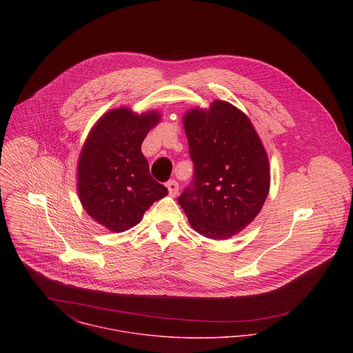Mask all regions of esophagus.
I'll return each mask as SVG.
<instances>
[{"mask_svg":"<svg viewBox=\"0 0 353 353\" xmlns=\"http://www.w3.org/2000/svg\"><path fill=\"white\" fill-rule=\"evenodd\" d=\"M167 189H168V193H170V196L171 197H175L176 194H178V190H179V186H178V182L176 181H168L167 182Z\"/></svg>","mask_w":353,"mask_h":353,"instance_id":"34e87169","label":"esophagus"}]
</instances>
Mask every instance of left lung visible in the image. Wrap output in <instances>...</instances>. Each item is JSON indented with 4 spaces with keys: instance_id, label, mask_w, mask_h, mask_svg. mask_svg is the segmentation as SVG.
Instances as JSON below:
<instances>
[{
    "instance_id": "8db88e82",
    "label": "left lung",
    "mask_w": 353,
    "mask_h": 353,
    "mask_svg": "<svg viewBox=\"0 0 353 353\" xmlns=\"http://www.w3.org/2000/svg\"><path fill=\"white\" fill-rule=\"evenodd\" d=\"M183 126L194 175L178 202L202 236L228 239L252 223L268 197L266 152L246 114L228 101L188 111Z\"/></svg>"
}]
</instances>
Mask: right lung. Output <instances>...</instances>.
<instances>
[{
  "label": "right lung",
  "mask_w": 353,
  "mask_h": 353,
  "mask_svg": "<svg viewBox=\"0 0 353 353\" xmlns=\"http://www.w3.org/2000/svg\"><path fill=\"white\" fill-rule=\"evenodd\" d=\"M160 121L122 107L105 112L85 140L77 164V190L85 212L111 232L140 223L152 203L168 194L156 182L141 144Z\"/></svg>",
  "instance_id": "right-lung-1"
}]
</instances>
